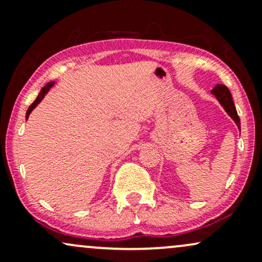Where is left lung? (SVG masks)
<instances>
[{
	"mask_svg": "<svg viewBox=\"0 0 262 262\" xmlns=\"http://www.w3.org/2000/svg\"><path fill=\"white\" fill-rule=\"evenodd\" d=\"M211 93L217 98V100L220 101L221 105L223 106V109L226 110L230 118L234 120L236 126H238V128L241 130V119H239L238 113H236L234 101H233L232 94H230L229 89L223 84H217L216 87L212 89Z\"/></svg>",
	"mask_w": 262,
	"mask_h": 262,
	"instance_id": "1",
	"label": "left lung"
}]
</instances>
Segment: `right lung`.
<instances>
[{"mask_svg": "<svg viewBox=\"0 0 262 262\" xmlns=\"http://www.w3.org/2000/svg\"><path fill=\"white\" fill-rule=\"evenodd\" d=\"M55 84V82H49L48 83V84H46L45 85V87H42V89H41V91H40V93H39V95H38V97H36V99L35 100H34V103L32 104V105H30L29 107H28V110H27V115H26V118L28 119V118H29V114L30 113H32L33 112V109H35V106L36 105H38V104L40 103V101H41L42 100V98H44L45 97V94L46 93H48V92L49 91H50V88L52 87V85H54Z\"/></svg>", "mask_w": 262, "mask_h": 262, "instance_id": "add662e5", "label": "right lung"}]
</instances>
